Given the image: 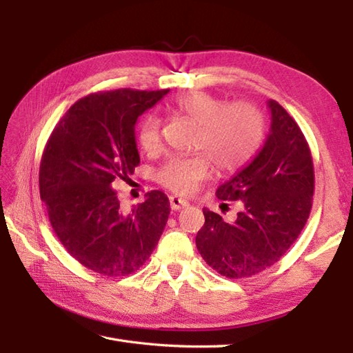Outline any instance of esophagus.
<instances>
[{
  "instance_id": "obj_1",
  "label": "esophagus",
  "mask_w": 353,
  "mask_h": 353,
  "mask_svg": "<svg viewBox=\"0 0 353 353\" xmlns=\"http://www.w3.org/2000/svg\"><path fill=\"white\" fill-rule=\"evenodd\" d=\"M188 205H190L188 201L181 199V197H177V196H171L170 197V206H171L172 211H177V209H183V208H186Z\"/></svg>"
}]
</instances>
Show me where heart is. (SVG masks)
I'll return each mask as SVG.
<instances>
[{
    "instance_id": "b5f03b06",
    "label": "heart",
    "mask_w": 353,
    "mask_h": 353,
    "mask_svg": "<svg viewBox=\"0 0 353 353\" xmlns=\"http://www.w3.org/2000/svg\"><path fill=\"white\" fill-rule=\"evenodd\" d=\"M171 110L199 125L194 148L203 153L172 156L157 171V182L182 196L199 188L211 172V163L220 172L243 167L264 139V117L249 101L228 103L208 92L190 91L177 97ZM137 137L142 150L156 152L162 139L161 119L154 115L142 118Z\"/></svg>"
}]
</instances>
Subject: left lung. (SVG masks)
<instances>
[{
  "instance_id": "8db88e82",
  "label": "left lung",
  "mask_w": 353,
  "mask_h": 353,
  "mask_svg": "<svg viewBox=\"0 0 353 353\" xmlns=\"http://www.w3.org/2000/svg\"><path fill=\"white\" fill-rule=\"evenodd\" d=\"M270 134L256 157L216 190L239 201L235 221L203 209L196 236L201 258L229 279H244L279 261L303 230L312 208L314 163L301 127L274 100ZM228 208V203H223Z\"/></svg>"
}]
</instances>
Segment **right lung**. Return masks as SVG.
<instances>
[{
    "label": "right lung",
    "mask_w": 353,
    "mask_h": 353,
    "mask_svg": "<svg viewBox=\"0 0 353 353\" xmlns=\"http://www.w3.org/2000/svg\"><path fill=\"white\" fill-rule=\"evenodd\" d=\"M168 89H115L89 94L61 118L45 144L41 199L56 236L81 265L108 277L127 276L153 253L170 215L162 191L147 192L130 212L114 185L139 165L138 117Z\"/></svg>",
    "instance_id": "1"
}]
</instances>
